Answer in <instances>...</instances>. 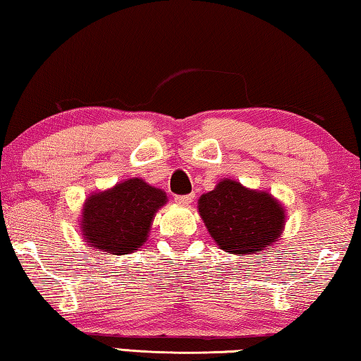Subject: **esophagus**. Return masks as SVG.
Wrapping results in <instances>:
<instances>
[{"label": "esophagus", "instance_id": "obj_1", "mask_svg": "<svg viewBox=\"0 0 361 361\" xmlns=\"http://www.w3.org/2000/svg\"><path fill=\"white\" fill-rule=\"evenodd\" d=\"M176 202L182 206H188L193 202V195H177Z\"/></svg>", "mask_w": 361, "mask_h": 361}]
</instances>
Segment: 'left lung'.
Here are the masks:
<instances>
[{
  "mask_svg": "<svg viewBox=\"0 0 361 361\" xmlns=\"http://www.w3.org/2000/svg\"><path fill=\"white\" fill-rule=\"evenodd\" d=\"M198 212L217 246L228 254L265 251L285 228V208L267 192L224 179L198 200Z\"/></svg>",
  "mask_w": 361,
  "mask_h": 361,
  "instance_id": "obj_1",
  "label": "left lung"
}]
</instances>
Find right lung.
Here are the masks:
<instances>
[{
    "instance_id": "right-lung-1",
    "label": "right lung",
    "mask_w": 361,
    "mask_h": 361,
    "mask_svg": "<svg viewBox=\"0 0 361 361\" xmlns=\"http://www.w3.org/2000/svg\"><path fill=\"white\" fill-rule=\"evenodd\" d=\"M168 198L161 188L142 179L123 180L87 197L81 214L82 240L92 250L123 256L147 241L157 211Z\"/></svg>"
}]
</instances>
